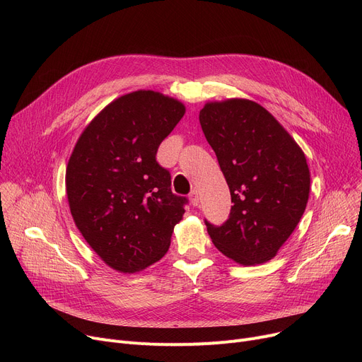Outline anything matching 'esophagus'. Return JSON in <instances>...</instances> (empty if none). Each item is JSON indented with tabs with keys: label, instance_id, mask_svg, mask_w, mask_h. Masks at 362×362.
<instances>
[{
	"label": "esophagus",
	"instance_id": "1",
	"mask_svg": "<svg viewBox=\"0 0 362 362\" xmlns=\"http://www.w3.org/2000/svg\"><path fill=\"white\" fill-rule=\"evenodd\" d=\"M189 199H191V204L194 206H197L199 204V194H198L197 189H192V192L189 194Z\"/></svg>",
	"mask_w": 362,
	"mask_h": 362
}]
</instances>
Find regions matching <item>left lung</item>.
I'll use <instances>...</instances> for the list:
<instances>
[{
    "instance_id": "obj_1",
    "label": "left lung",
    "mask_w": 362,
    "mask_h": 362,
    "mask_svg": "<svg viewBox=\"0 0 362 362\" xmlns=\"http://www.w3.org/2000/svg\"><path fill=\"white\" fill-rule=\"evenodd\" d=\"M199 123L233 202L221 226L205 220L208 235L221 254L242 265L267 262L305 211V154L267 110L250 100L206 103Z\"/></svg>"
}]
</instances>
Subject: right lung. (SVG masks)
<instances>
[{
	"mask_svg": "<svg viewBox=\"0 0 362 362\" xmlns=\"http://www.w3.org/2000/svg\"><path fill=\"white\" fill-rule=\"evenodd\" d=\"M185 105L154 90L110 103L74 145L66 170L70 213L90 248L120 273H136L168 251L187 199L171 192L160 144Z\"/></svg>",
	"mask_w": 362,
	"mask_h": 362,
	"instance_id": "1",
	"label": "right lung"
}]
</instances>
